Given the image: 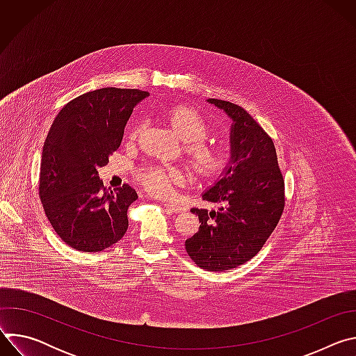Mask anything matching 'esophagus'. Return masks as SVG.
<instances>
[{
    "instance_id": "esophagus-1",
    "label": "esophagus",
    "mask_w": 356,
    "mask_h": 356,
    "mask_svg": "<svg viewBox=\"0 0 356 356\" xmlns=\"http://www.w3.org/2000/svg\"><path fill=\"white\" fill-rule=\"evenodd\" d=\"M165 206L172 213H184L186 211V207L181 206V204H172V202H169V204H165Z\"/></svg>"
}]
</instances>
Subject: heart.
Segmentation results:
<instances>
[{"instance_id": "1", "label": "heart", "mask_w": 356, "mask_h": 356, "mask_svg": "<svg viewBox=\"0 0 356 356\" xmlns=\"http://www.w3.org/2000/svg\"><path fill=\"white\" fill-rule=\"evenodd\" d=\"M168 121L173 131L187 142L186 155L194 170L211 177L221 172L225 165V150L214 140L204 139L210 134V125L197 110L186 106H179L168 113ZM139 127L129 132V138L138 136ZM140 183L156 195H168L173 184H183L186 175L176 166H150L139 173Z\"/></svg>"}]
</instances>
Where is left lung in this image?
<instances>
[{"mask_svg":"<svg viewBox=\"0 0 356 356\" xmlns=\"http://www.w3.org/2000/svg\"><path fill=\"white\" fill-rule=\"evenodd\" d=\"M234 121L231 166L202 198L217 210L193 209L201 222L186 239L191 261L210 272L250 261L275 231L284 210V180L272 138L242 107L209 98Z\"/></svg>","mask_w":356,"mask_h":356,"instance_id":"obj_1","label":"left lung"}]
</instances>
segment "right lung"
Masks as SVG:
<instances>
[{"mask_svg":"<svg viewBox=\"0 0 356 356\" xmlns=\"http://www.w3.org/2000/svg\"><path fill=\"white\" fill-rule=\"evenodd\" d=\"M149 95L136 88L106 87L67 103L46 136L39 197L56 234L81 252H99L128 229V207L138 198L124 184L106 188L98 168L120 147L134 107Z\"/></svg>","mask_w":356,"mask_h":356,"instance_id":"right-lung-1","label":"right lung"}]
</instances>
